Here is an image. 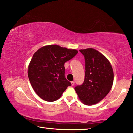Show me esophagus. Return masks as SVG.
Returning <instances> with one entry per match:
<instances>
[{
  "label": "esophagus",
  "mask_w": 133,
  "mask_h": 133,
  "mask_svg": "<svg viewBox=\"0 0 133 133\" xmlns=\"http://www.w3.org/2000/svg\"><path fill=\"white\" fill-rule=\"evenodd\" d=\"M71 84L72 86H73V85L75 84V82H71Z\"/></svg>",
  "instance_id": "esophagus-1"
}]
</instances>
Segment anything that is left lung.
I'll list each match as a JSON object with an SVG mask.
<instances>
[{"label": "left lung", "mask_w": 133, "mask_h": 133, "mask_svg": "<svg viewBox=\"0 0 133 133\" xmlns=\"http://www.w3.org/2000/svg\"><path fill=\"white\" fill-rule=\"evenodd\" d=\"M84 56L85 77L75 90L81 102L93 105L102 100L109 93L113 84L114 73L109 60L96 49H81Z\"/></svg>", "instance_id": "1"}]
</instances>
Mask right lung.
<instances>
[{"instance_id":"right-lung-1","label":"right lung","mask_w":133,"mask_h":133,"mask_svg":"<svg viewBox=\"0 0 133 133\" xmlns=\"http://www.w3.org/2000/svg\"><path fill=\"white\" fill-rule=\"evenodd\" d=\"M78 53L76 49L48 45L34 53L28 66V77L33 90L43 100H58L71 83L65 77L64 63Z\"/></svg>"}]
</instances>
